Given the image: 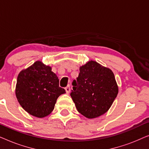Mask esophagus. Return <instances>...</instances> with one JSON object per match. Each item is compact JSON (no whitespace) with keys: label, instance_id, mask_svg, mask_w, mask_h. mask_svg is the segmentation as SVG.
<instances>
[{"label":"esophagus","instance_id":"1","mask_svg":"<svg viewBox=\"0 0 149 149\" xmlns=\"http://www.w3.org/2000/svg\"><path fill=\"white\" fill-rule=\"evenodd\" d=\"M65 90H66V92L67 93H69L70 91V85H67V86L65 87Z\"/></svg>","mask_w":149,"mask_h":149}]
</instances>
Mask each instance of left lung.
<instances>
[{
  "instance_id": "8db88e82",
  "label": "left lung",
  "mask_w": 149,
  "mask_h": 149,
  "mask_svg": "<svg viewBox=\"0 0 149 149\" xmlns=\"http://www.w3.org/2000/svg\"><path fill=\"white\" fill-rule=\"evenodd\" d=\"M79 70L70 96L81 115L88 119L98 117L109 111L119 92L115 75L111 69L93 60L80 66Z\"/></svg>"
}]
</instances>
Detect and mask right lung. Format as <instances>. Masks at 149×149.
I'll list each match as a JSON object with an SVG mask.
<instances>
[{
  "label": "right lung",
  "mask_w": 149,
  "mask_h": 149,
  "mask_svg": "<svg viewBox=\"0 0 149 149\" xmlns=\"http://www.w3.org/2000/svg\"><path fill=\"white\" fill-rule=\"evenodd\" d=\"M66 93L52 67L36 61L19 73L15 95L21 107L34 117L43 118L54 109L58 97Z\"/></svg>",
  "instance_id": "right-lung-1"
}]
</instances>
